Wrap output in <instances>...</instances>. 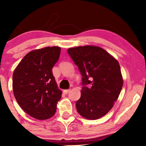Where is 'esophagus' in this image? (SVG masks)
<instances>
[{
    "mask_svg": "<svg viewBox=\"0 0 146 146\" xmlns=\"http://www.w3.org/2000/svg\"><path fill=\"white\" fill-rule=\"evenodd\" d=\"M71 91V89H66V90H64L63 92L64 94H67V93H69V92Z\"/></svg>",
    "mask_w": 146,
    "mask_h": 146,
    "instance_id": "obj_1",
    "label": "esophagus"
}]
</instances>
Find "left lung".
<instances>
[{"instance_id": "1", "label": "left lung", "mask_w": 146, "mask_h": 146, "mask_svg": "<svg viewBox=\"0 0 146 146\" xmlns=\"http://www.w3.org/2000/svg\"><path fill=\"white\" fill-rule=\"evenodd\" d=\"M67 52L82 76L81 97L75 104L78 113L88 119L101 118L111 110L121 93L119 64L99 46H77Z\"/></svg>"}]
</instances>
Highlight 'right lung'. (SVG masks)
Here are the masks:
<instances>
[{
  "mask_svg": "<svg viewBox=\"0 0 146 146\" xmlns=\"http://www.w3.org/2000/svg\"><path fill=\"white\" fill-rule=\"evenodd\" d=\"M61 48L47 46L25 56L13 73V92L20 106L37 119H47L56 111L62 91L58 88L52 68Z\"/></svg>",
  "mask_w": 146,
  "mask_h": 146,
  "instance_id": "1",
  "label": "right lung"
}]
</instances>
